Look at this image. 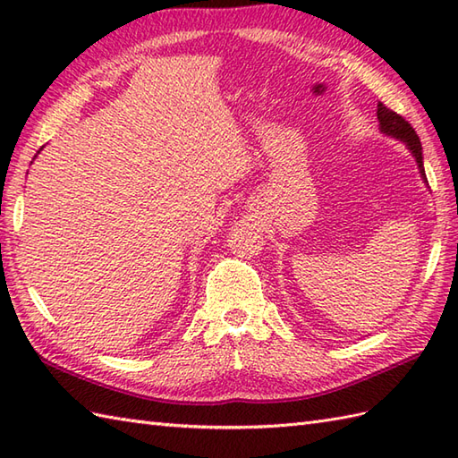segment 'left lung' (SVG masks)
<instances>
[{"label":"left lung","instance_id":"8db88e82","mask_svg":"<svg viewBox=\"0 0 458 458\" xmlns=\"http://www.w3.org/2000/svg\"><path fill=\"white\" fill-rule=\"evenodd\" d=\"M377 120H379V130H382L386 135H392V138H395V140H402L407 145V149L411 151V155L417 161V167H420L423 181H427L425 169H423V155H421L423 148H421L420 138H417L415 130L411 128V123L407 122L403 115L387 108V106H384L382 102L377 104Z\"/></svg>","mask_w":458,"mask_h":458}]
</instances>
